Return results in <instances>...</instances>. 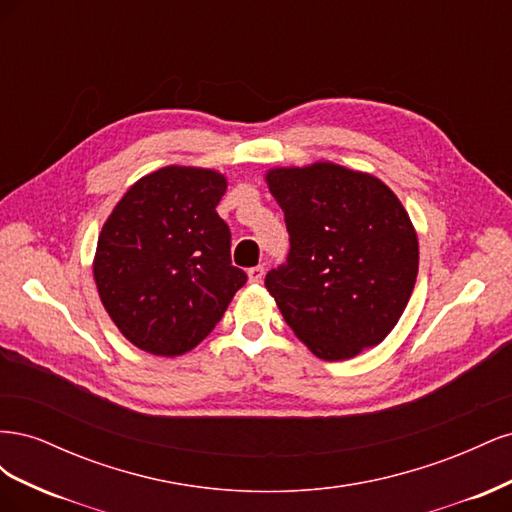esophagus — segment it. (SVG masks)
Instances as JSON below:
<instances>
[{"label": "esophagus", "instance_id": "obj_1", "mask_svg": "<svg viewBox=\"0 0 512 512\" xmlns=\"http://www.w3.org/2000/svg\"><path fill=\"white\" fill-rule=\"evenodd\" d=\"M247 277H250V282H252V284H258V282H262V277H265V267L258 265V267L247 269Z\"/></svg>", "mask_w": 512, "mask_h": 512}]
</instances>
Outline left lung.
I'll use <instances>...</instances> for the list:
<instances>
[{
  "instance_id": "left-lung-1",
  "label": "left lung",
  "mask_w": 512,
  "mask_h": 512,
  "mask_svg": "<svg viewBox=\"0 0 512 512\" xmlns=\"http://www.w3.org/2000/svg\"><path fill=\"white\" fill-rule=\"evenodd\" d=\"M267 183L290 250L265 286L288 327L324 361L378 346L418 273L416 232L399 198L380 179L329 162L273 168Z\"/></svg>"
}]
</instances>
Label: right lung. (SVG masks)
Returning <instances> with one entry per match:
<instances>
[{"instance_id":"obj_1","label":"right lung","mask_w":512,"mask_h":512,"mask_svg":"<svg viewBox=\"0 0 512 512\" xmlns=\"http://www.w3.org/2000/svg\"><path fill=\"white\" fill-rule=\"evenodd\" d=\"M224 192L215 170L166 166L136 181L108 215L94 277L108 316L136 348L192 350L247 282L232 267L230 230L215 211Z\"/></svg>"}]
</instances>
